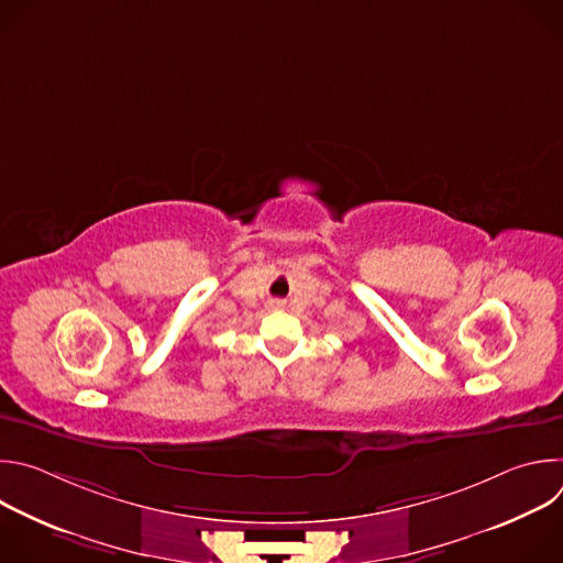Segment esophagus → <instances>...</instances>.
<instances>
[{
    "label": "esophagus",
    "instance_id": "esophagus-1",
    "mask_svg": "<svg viewBox=\"0 0 563 563\" xmlns=\"http://www.w3.org/2000/svg\"><path fill=\"white\" fill-rule=\"evenodd\" d=\"M283 305H285L283 300H269V307H272V309H283Z\"/></svg>",
    "mask_w": 563,
    "mask_h": 563
}]
</instances>
